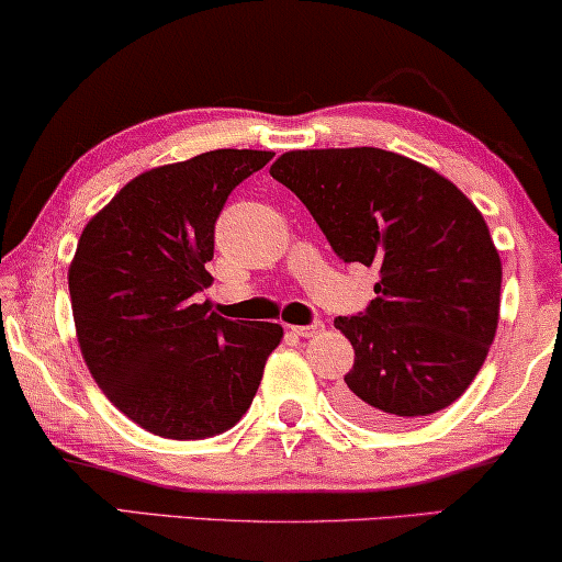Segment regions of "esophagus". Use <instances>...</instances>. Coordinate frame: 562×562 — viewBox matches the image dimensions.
Returning <instances> with one entry per match:
<instances>
[{
    "mask_svg": "<svg viewBox=\"0 0 562 562\" xmlns=\"http://www.w3.org/2000/svg\"><path fill=\"white\" fill-rule=\"evenodd\" d=\"M322 329H325V322L314 319L312 325H294V327H291V333L299 335V337H314V335H319Z\"/></svg>",
    "mask_w": 562,
    "mask_h": 562,
    "instance_id": "esophagus-1",
    "label": "esophagus"
}]
</instances>
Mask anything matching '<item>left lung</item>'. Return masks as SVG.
I'll return each instance as SVG.
<instances>
[{
    "label": "left lung",
    "mask_w": 562,
    "mask_h": 562,
    "mask_svg": "<svg viewBox=\"0 0 562 562\" xmlns=\"http://www.w3.org/2000/svg\"><path fill=\"white\" fill-rule=\"evenodd\" d=\"M271 176L294 191L345 263L379 268L366 312L337 317L356 350L345 414L398 425L471 386L498 325L502 260L456 183L381 148L291 150Z\"/></svg>",
    "instance_id": "8db88e82"
}]
</instances>
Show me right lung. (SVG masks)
Segmentation results:
<instances>
[{
	"instance_id": "1",
	"label": "right lung",
	"mask_w": 562,
	"mask_h": 562,
	"mask_svg": "<svg viewBox=\"0 0 562 562\" xmlns=\"http://www.w3.org/2000/svg\"><path fill=\"white\" fill-rule=\"evenodd\" d=\"M273 153L210 150L145 171L83 227L68 291L91 375L135 425L168 440L235 427L281 342L273 322L194 304L210 286L214 225Z\"/></svg>"
}]
</instances>
